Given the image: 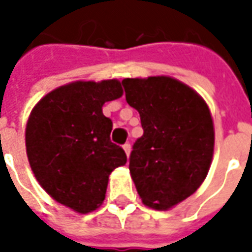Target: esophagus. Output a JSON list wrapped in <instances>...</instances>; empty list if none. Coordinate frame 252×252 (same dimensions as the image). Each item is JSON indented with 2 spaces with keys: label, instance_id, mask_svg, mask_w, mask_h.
<instances>
[{
  "label": "esophagus",
  "instance_id": "34e87169",
  "mask_svg": "<svg viewBox=\"0 0 252 252\" xmlns=\"http://www.w3.org/2000/svg\"><path fill=\"white\" fill-rule=\"evenodd\" d=\"M123 148H124V151H126V155H129V153H131V144H129V143H126V144L123 146Z\"/></svg>",
  "mask_w": 252,
  "mask_h": 252
}]
</instances>
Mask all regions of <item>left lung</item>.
<instances>
[{"label": "left lung", "mask_w": 252, "mask_h": 252, "mask_svg": "<svg viewBox=\"0 0 252 252\" xmlns=\"http://www.w3.org/2000/svg\"><path fill=\"white\" fill-rule=\"evenodd\" d=\"M121 83L143 128L129 157L132 180L146 205L169 209L193 194L208 174L215 144L211 112L174 78H126Z\"/></svg>", "instance_id": "1"}]
</instances>
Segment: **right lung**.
Wrapping results in <instances>:
<instances>
[{
  "label": "right lung",
  "instance_id": "obj_1",
  "mask_svg": "<svg viewBox=\"0 0 252 252\" xmlns=\"http://www.w3.org/2000/svg\"><path fill=\"white\" fill-rule=\"evenodd\" d=\"M123 95L117 79L74 82L37 102L25 129L31 169L54 200L79 213L97 209L109 174L126 163L124 150L110 142L113 123L102 105Z\"/></svg>",
  "mask_w": 252,
  "mask_h": 252
}]
</instances>
